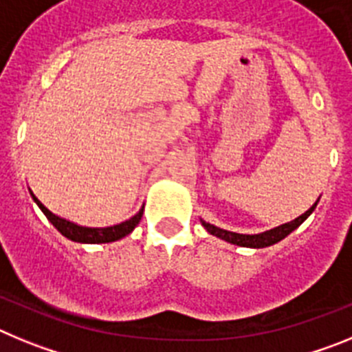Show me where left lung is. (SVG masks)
I'll return each instance as SVG.
<instances>
[{
    "instance_id": "1",
    "label": "left lung",
    "mask_w": 352,
    "mask_h": 352,
    "mask_svg": "<svg viewBox=\"0 0 352 352\" xmlns=\"http://www.w3.org/2000/svg\"><path fill=\"white\" fill-rule=\"evenodd\" d=\"M317 203H319V199H317L316 203L310 206V210H307L303 214H300L298 219L291 220V222L287 223H282V226L278 227H273V229H270V231L259 232V234H239V232L226 231V229H220V227L204 222V220H201V223H203L204 229H206L210 234L223 239V241H227V243L238 245V247H248V248H264V247H270V245L278 243L280 239H284L285 236L291 234L294 229H298V227H300L301 223L309 219L310 214H312V211L316 210Z\"/></svg>"
}]
</instances>
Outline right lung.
Here are the masks:
<instances>
[{"mask_svg":"<svg viewBox=\"0 0 352 352\" xmlns=\"http://www.w3.org/2000/svg\"><path fill=\"white\" fill-rule=\"evenodd\" d=\"M31 197L36 203V206L42 210V213L47 217L49 222L65 236V238L72 239V241H77V243H111V241H118V239L125 238L130 232L135 229L139 222L142 219V211H144V206L139 210V213H135L132 219L125 220V222L116 223V226L111 227H84L79 226V223H74L67 219H61L58 214H54L52 211H49L47 208L40 203L36 195L30 190Z\"/></svg>","mask_w":352,"mask_h":352,"instance_id":"right-lung-1","label":"right lung"}]
</instances>
